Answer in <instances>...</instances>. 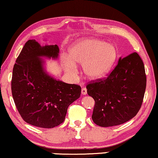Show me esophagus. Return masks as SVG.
Returning <instances> with one entry per match:
<instances>
[{"mask_svg": "<svg viewBox=\"0 0 158 158\" xmlns=\"http://www.w3.org/2000/svg\"><path fill=\"white\" fill-rule=\"evenodd\" d=\"M81 94H82V95H86L87 94V89L85 88V87H83V88L81 89Z\"/></svg>", "mask_w": 158, "mask_h": 158, "instance_id": "obj_1", "label": "esophagus"}]
</instances>
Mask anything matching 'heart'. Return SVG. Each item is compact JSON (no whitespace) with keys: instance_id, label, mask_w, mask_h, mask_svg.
I'll return each instance as SVG.
<instances>
[{"instance_id":"obj_1","label":"heart","mask_w":158,"mask_h":158,"mask_svg":"<svg viewBox=\"0 0 158 158\" xmlns=\"http://www.w3.org/2000/svg\"><path fill=\"white\" fill-rule=\"evenodd\" d=\"M70 57L62 60L63 68L68 73L75 74L76 63L83 64V71L87 77L98 79L107 75L116 59V51L112 45L98 40H81L71 46Z\"/></svg>"}]
</instances>
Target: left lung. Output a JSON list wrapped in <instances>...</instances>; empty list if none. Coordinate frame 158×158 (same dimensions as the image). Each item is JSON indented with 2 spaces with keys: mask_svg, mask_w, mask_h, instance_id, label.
I'll return each instance as SVG.
<instances>
[{
  "mask_svg": "<svg viewBox=\"0 0 158 158\" xmlns=\"http://www.w3.org/2000/svg\"><path fill=\"white\" fill-rule=\"evenodd\" d=\"M146 77L143 61L136 52L120 57L105 79L87 85V94L94 98L92 119L102 127L120 125L135 116L143 102Z\"/></svg>",
  "mask_w": 158,
  "mask_h": 158,
  "instance_id": "8db88e82",
  "label": "left lung"
}]
</instances>
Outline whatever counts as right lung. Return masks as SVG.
I'll list each match as a JSON object with an SVG mask.
<instances>
[{
    "mask_svg": "<svg viewBox=\"0 0 158 158\" xmlns=\"http://www.w3.org/2000/svg\"><path fill=\"white\" fill-rule=\"evenodd\" d=\"M57 45L42 46L35 40L26 43L13 68L12 93L26 123L53 128L63 122L68 107L81 95V87L57 80L47 73L43 58H58Z\"/></svg>",
    "mask_w": 158,
    "mask_h": 158,
    "instance_id": "add662e5",
    "label": "right lung"
}]
</instances>
